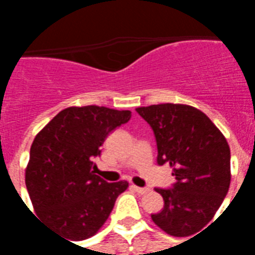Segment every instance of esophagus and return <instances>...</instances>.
<instances>
[{"label": "esophagus", "instance_id": "34e87169", "mask_svg": "<svg viewBox=\"0 0 255 255\" xmlns=\"http://www.w3.org/2000/svg\"><path fill=\"white\" fill-rule=\"evenodd\" d=\"M132 188L135 191L138 192V194H146V192H149V188L147 187H138V186H132Z\"/></svg>", "mask_w": 255, "mask_h": 255}]
</instances>
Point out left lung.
I'll return each mask as SVG.
<instances>
[{
	"label": "left lung",
	"instance_id": "left-lung-1",
	"mask_svg": "<svg viewBox=\"0 0 255 255\" xmlns=\"http://www.w3.org/2000/svg\"><path fill=\"white\" fill-rule=\"evenodd\" d=\"M136 112L154 132L157 162H168L176 179L172 188H155L164 198V208L151 214V220L172 236L194 235L212 221L230 188L228 142L194 106L160 104Z\"/></svg>",
	"mask_w": 255,
	"mask_h": 255
}]
</instances>
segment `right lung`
Instances as JSON below:
<instances>
[{
  "label": "right lung",
  "mask_w": 255,
  "mask_h": 255,
  "mask_svg": "<svg viewBox=\"0 0 255 255\" xmlns=\"http://www.w3.org/2000/svg\"><path fill=\"white\" fill-rule=\"evenodd\" d=\"M131 119L129 111L71 106L53 117L31 144L25 186L36 214L65 241L95 235L127 190L95 175L94 157L106 136Z\"/></svg>",
  "instance_id": "1"
}]
</instances>
